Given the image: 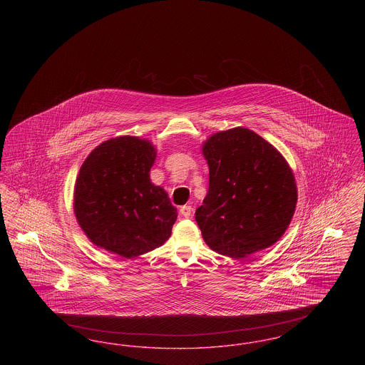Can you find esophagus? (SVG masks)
Instances as JSON below:
<instances>
[{"mask_svg":"<svg viewBox=\"0 0 365 365\" xmlns=\"http://www.w3.org/2000/svg\"><path fill=\"white\" fill-rule=\"evenodd\" d=\"M191 212H192V208H191L190 205H183L180 208V215L185 216V217H190Z\"/></svg>","mask_w":365,"mask_h":365,"instance_id":"obj_1","label":"esophagus"}]
</instances>
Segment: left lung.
<instances>
[{
	"label": "left lung",
	"mask_w": 365,
	"mask_h": 365,
	"mask_svg": "<svg viewBox=\"0 0 365 365\" xmlns=\"http://www.w3.org/2000/svg\"><path fill=\"white\" fill-rule=\"evenodd\" d=\"M209 189L195 220L212 250L243 259L278 242L297 205L289 163L255 131L235 127L202 145Z\"/></svg>",
	"instance_id": "8db88e82"
}]
</instances>
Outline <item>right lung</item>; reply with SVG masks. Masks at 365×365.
Instances as JSON below:
<instances>
[{"mask_svg":"<svg viewBox=\"0 0 365 365\" xmlns=\"http://www.w3.org/2000/svg\"><path fill=\"white\" fill-rule=\"evenodd\" d=\"M156 148L123 135L98 145L83 161L73 189V213L90 242L125 259L165 242L178 212L150 180Z\"/></svg>","mask_w":365,"mask_h":365,"instance_id":"1","label":"right lung"}]
</instances>
